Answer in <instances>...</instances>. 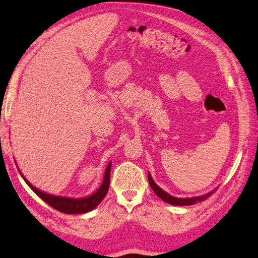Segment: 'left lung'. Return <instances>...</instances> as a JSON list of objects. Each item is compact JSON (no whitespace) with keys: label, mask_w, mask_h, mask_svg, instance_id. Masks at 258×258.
Returning <instances> with one entry per match:
<instances>
[{"label":"left lung","mask_w":258,"mask_h":258,"mask_svg":"<svg viewBox=\"0 0 258 258\" xmlns=\"http://www.w3.org/2000/svg\"><path fill=\"white\" fill-rule=\"evenodd\" d=\"M148 180H149V185L151 187V189L154 190V193L156 194L159 199L163 200V201L169 204H172V206H191V204L201 202L203 200L208 199L212 193H214V190H212L210 193H207L201 196H196V198H187V199L174 198V196L167 194L166 191L163 190L161 187H158L157 183L153 180V178H151L149 172H148Z\"/></svg>","instance_id":"1"}]
</instances>
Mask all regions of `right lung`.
Returning a JSON list of instances; mask_svg holds the SVG:
<instances>
[{"label":"right lung","instance_id":"1","mask_svg":"<svg viewBox=\"0 0 258 258\" xmlns=\"http://www.w3.org/2000/svg\"><path fill=\"white\" fill-rule=\"evenodd\" d=\"M110 170H111V162L109 163L107 169H105L103 181H102V185L100 186L99 189L94 191V193L89 196H86V198H83V199H72V198H67V196H57V195L44 193V191L38 189V188H35L34 186H32L20 171L19 173L24 178V180H25L27 185L30 186L31 189L33 190L39 198L42 199L44 202L48 203L49 206L52 207L56 210L64 212V214L71 215V214H86V212L92 211L93 209H95V208L99 206L109 190Z\"/></svg>","mask_w":258,"mask_h":258}]
</instances>
